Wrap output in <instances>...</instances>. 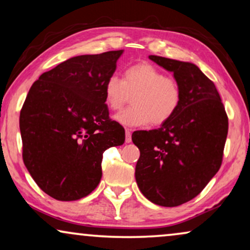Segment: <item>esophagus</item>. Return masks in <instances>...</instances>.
I'll use <instances>...</instances> for the list:
<instances>
[{
	"label": "esophagus",
	"mask_w": 250,
	"mask_h": 250,
	"mask_svg": "<svg viewBox=\"0 0 250 250\" xmlns=\"http://www.w3.org/2000/svg\"><path fill=\"white\" fill-rule=\"evenodd\" d=\"M125 142L126 143L132 142V133H131V129H129V128L125 129Z\"/></svg>",
	"instance_id": "1"
}]
</instances>
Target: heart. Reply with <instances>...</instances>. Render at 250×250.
I'll use <instances>...</instances> for the list:
<instances>
[{"instance_id":"heart-1","label":"heart","mask_w":250,"mask_h":250,"mask_svg":"<svg viewBox=\"0 0 250 250\" xmlns=\"http://www.w3.org/2000/svg\"><path fill=\"white\" fill-rule=\"evenodd\" d=\"M104 104L110 110H119L129 97L132 107L115 116L121 125L136 127L151 123L168 122L179 108L182 91L175 78L165 76L151 63L140 62L124 71L123 81L110 76L104 87Z\"/></svg>"}]
</instances>
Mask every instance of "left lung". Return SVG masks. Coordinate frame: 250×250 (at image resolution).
Returning <instances> with one entry per match:
<instances>
[{
	"label": "left lung",
	"mask_w": 250,
	"mask_h": 250,
	"mask_svg": "<svg viewBox=\"0 0 250 250\" xmlns=\"http://www.w3.org/2000/svg\"><path fill=\"white\" fill-rule=\"evenodd\" d=\"M179 82L182 98L158 129L133 133L135 180L146 199L175 207L193 199L220 169L229 121L213 82L196 64L149 56Z\"/></svg>",
	"instance_id": "left-lung-1"
}]
</instances>
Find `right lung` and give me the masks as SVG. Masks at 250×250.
Segmentation results:
<instances>
[{"mask_svg": "<svg viewBox=\"0 0 250 250\" xmlns=\"http://www.w3.org/2000/svg\"><path fill=\"white\" fill-rule=\"evenodd\" d=\"M123 50L70 58L41 75L20 111L22 159L37 186L61 201L90 194L102 176V153L125 131L109 119L105 81Z\"/></svg>", "mask_w": 250, "mask_h": 250, "instance_id": "1", "label": "right lung"}]
</instances>
